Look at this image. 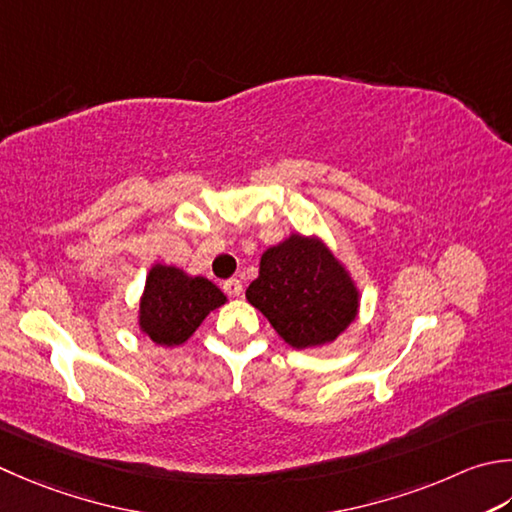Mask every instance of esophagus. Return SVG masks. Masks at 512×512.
Returning <instances> with one entry per match:
<instances>
[{"label": "esophagus", "instance_id": "esophagus-1", "mask_svg": "<svg viewBox=\"0 0 512 512\" xmlns=\"http://www.w3.org/2000/svg\"><path fill=\"white\" fill-rule=\"evenodd\" d=\"M242 290H244V286L239 279H226L224 282V293H228L230 297H239L242 295Z\"/></svg>", "mask_w": 512, "mask_h": 512}]
</instances>
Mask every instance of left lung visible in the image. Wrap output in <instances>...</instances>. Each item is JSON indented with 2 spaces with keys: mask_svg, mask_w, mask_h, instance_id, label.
Returning <instances> with one entry per match:
<instances>
[{
  "mask_svg": "<svg viewBox=\"0 0 512 512\" xmlns=\"http://www.w3.org/2000/svg\"><path fill=\"white\" fill-rule=\"evenodd\" d=\"M246 299L293 348L333 342L357 315V290L333 253L304 235L268 248Z\"/></svg>",
  "mask_w": 512,
  "mask_h": 512,
  "instance_id": "8db88e82",
  "label": "left lung"
}]
</instances>
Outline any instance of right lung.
Here are the masks:
<instances>
[{
	"instance_id": "right-lung-1",
	"label": "right lung",
	"mask_w": 512,
	"mask_h": 512,
	"mask_svg": "<svg viewBox=\"0 0 512 512\" xmlns=\"http://www.w3.org/2000/svg\"><path fill=\"white\" fill-rule=\"evenodd\" d=\"M224 302L222 290L206 277H188L184 270L157 264L146 277L139 326L155 344L177 346Z\"/></svg>"
}]
</instances>
